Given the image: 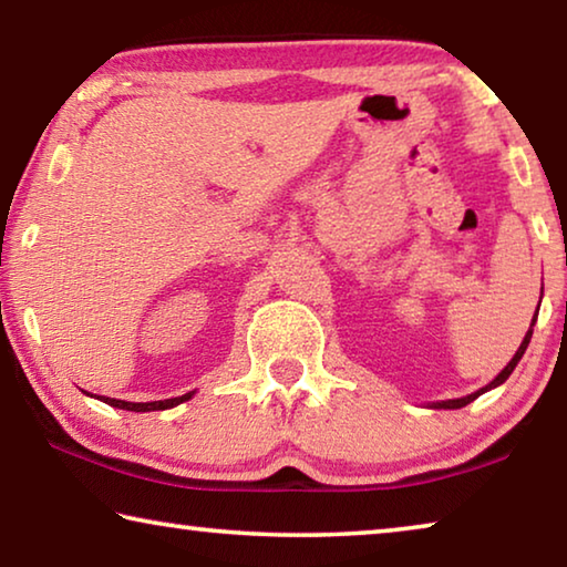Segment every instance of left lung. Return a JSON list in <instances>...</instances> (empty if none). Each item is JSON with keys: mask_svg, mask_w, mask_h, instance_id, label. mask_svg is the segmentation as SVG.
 <instances>
[{"mask_svg": "<svg viewBox=\"0 0 567 567\" xmlns=\"http://www.w3.org/2000/svg\"><path fill=\"white\" fill-rule=\"evenodd\" d=\"M533 324H535V318H533V322H530V330L525 332V338H523V342H520V348H517V352L513 354V360L505 364L501 375H497L493 382H487L485 388H480L477 392H473V395H467V398H457V400H443V402H433V405H430V408H437V410H457V408H465V405H470V402H473L475 398L483 395V392L493 390V388H497V385H503V382H505L507 378H511V372L515 370V364L520 362V358H523L525 350H527V344H530V338H533Z\"/></svg>", "mask_w": 567, "mask_h": 567, "instance_id": "1", "label": "left lung"}]
</instances>
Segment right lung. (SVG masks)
Listing matches in <instances>:
<instances>
[{
  "mask_svg": "<svg viewBox=\"0 0 567 567\" xmlns=\"http://www.w3.org/2000/svg\"><path fill=\"white\" fill-rule=\"evenodd\" d=\"M195 392H187V395L182 398H169V400H155V402H124V400H114V398H97L102 402H107L112 408H120V410H132V412H152V410H169L179 405V402L189 400Z\"/></svg>",
  "mask_w": 567,
  "mask_h": 567,
  "instance_id": "obj_1",
  "label": "right lung"
}]
</instances>
